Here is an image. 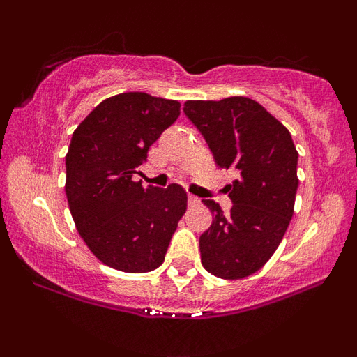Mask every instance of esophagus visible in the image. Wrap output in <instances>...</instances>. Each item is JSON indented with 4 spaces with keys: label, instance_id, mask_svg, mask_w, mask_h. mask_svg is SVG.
Returning <instances> with one entry per match:
<instances>
[{
    "label": "esophagus",
    "instance_id": "esophagus-1",
    "mask_svg": "<svg viewBox=\"0 0 357 357\" xmlns=\"http://www.w3.org/2000/svg\"><path fill=\"white\" fill-rule=\"evenodd\" d=\"M188 203H190V206H196V204L199 203V199L196 198V196H192V195H190L188 196Z\"/></svg>",
    "mask_w": 357,
    "mask_h": 357
}]
</instances>
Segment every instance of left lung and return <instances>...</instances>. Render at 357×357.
Listing matches in <instances>:
<instances>
[{
  "label": "left lung",
  "instance_id": "obj_1",
  "mask_svg": "<svg viewBox=\"0 0 357 357\" xmlns=\"http://www.w3.org/2000/svg\"><path fill=\"white\" fill-rule=\"evenodd\" d=\"M184 114L216 165L238 174L228 186L230 213L204 199L215 218L199 236L203 267L228 280L252 275L273 255L292 220L298 186L292 136L248 97L188 100Z\"/></svg>",
  "mask_w": 357,
  "mask_h": 357
}]
</instances>
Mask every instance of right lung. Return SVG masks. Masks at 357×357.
I'll return each mask as SVG.
<instances>
[{"label": "right lung", "mask_w": 357, "mask_h": 357, "mask_svg": "<svg viewBox=\"0 0 357 357\" xmlns=\"http://www.w3.org/2000/svg\"><path fill=\"white\" fill-rule=\"evenodd\" d=\"M179 107L144 92L119 93L73 132L65 158L68 206L90 252L107 267L144 273L165 261L188 195L179 184L144 188L132 176Z\"/></svg>", "instance_id": "obj_1"}]
</instances>
